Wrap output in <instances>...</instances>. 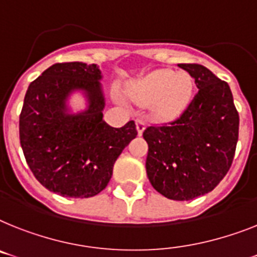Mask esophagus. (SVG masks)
Returning <instances> with one entry per match:
<instances>
[{
	"label": "esophagus",
	"instance_id": "obj_1",
	"mask_svg": "<svg viewBox=\"0 0 257 257\" xmlns=\"http://www.w3.org/2000/svg\"><path fill=\"white\" fill-rule=\"evenodd\" d=\"M144 128H146V120L137 119V130H138V134H139V135H142V134H143Z\"/></svg>",
	"mask_w": 257,
	"mask_h": 257
}]
</instances>
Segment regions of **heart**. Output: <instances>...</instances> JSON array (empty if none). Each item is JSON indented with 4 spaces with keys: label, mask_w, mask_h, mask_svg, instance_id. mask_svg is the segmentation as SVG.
Wrapping results in <instances>:
<instances>
[{
    "label": "heart",
    "mask_w": 257,
    "mask_h": 257,
    "mask_svg": "<svg viewBox=\"0 0 257 257\" xmlns=\"http://www.w3.org/2000/svg\"><path fill=\"white\" fill-rule=\"evenodd\" d=\"M193 78L185 72L159 69L128 85V95L141 105L154 103L160 119H173L186 109L193 94Z\"/></svg>",
    "instance_id": "heart-1"
}]
</instances>
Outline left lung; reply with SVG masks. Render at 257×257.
Masks as SVG:
<instances>
[{
    "instance_id": "1",
    "label": "left lung",
    "mask_w": 257,
    "mask_h": 257,
    "mask_svg": "<svg viewBox=\"0 0 257 257\" xmlns=\"http://www.w3.org/2000/svg\"><path fill=\"white\" fill-rule=\"evenodd\" d=\"M194 78L198 92L169 123L143 133L148 143V180L160 194L189 201L211 192L234 160L239 114L226 81L200 64H179Z\"/></svg>"
}]
</instances>
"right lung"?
<instances>
[{"label":"right lung","instance_id":"obj_1","mask_svg":"<svg viewBox=\"0 0 257 257\" xmlns=\"http://www.w3.org/2000/svg\"><path fill=\"white\" fill-rule=\"evenodd\" d=\"M97 64L51 65L27 89L19 115V141L35 179L50 192L89 198L109 184L113 167L138 135L135 122L115 128L103 118L105 97ZM81 90L88 107L69 113L66 99Z\"/></svg>","mask_w":257,"mask_h":257}]
</instances>
